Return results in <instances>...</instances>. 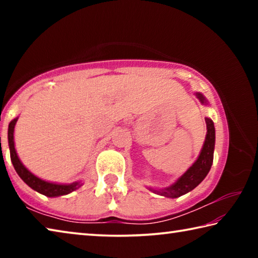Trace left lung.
Masks as SVG:
<instances>
[{
  "mask_svg": "<svg viewBox=\"0 0 258 258\" xmlns=\"http://www.w3.org/2000/svg\"><path fill=\"white\" fill-rule=\"evenodd\" d=\"M195 94L203 104H208L207 99L204 97V94L200 92H196ZM205 121H206L207 126V133L197 160L173 184L164 187V189H154V187H148V189L154 192V194L163 196V197L174 199L192 191L196 186L203 182L204 178L207 176L208 172L211 171L214 159V149H215V127H214V121L211 118H208V117L205 118Z\"/></svg>",
  "mask_w": 258,
  "mask_h": 258,
  "instance_id": "left-lung-1",
  "label": "left lung"
}]
</instances>
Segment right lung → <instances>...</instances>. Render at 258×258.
I'll return each mask as SVG.
<instances>
[{"mask_svg": "<svg viewBox=\"0 0 258 258\" xmlns=\"http://www.w3.org/2000/svg\"><path fill=\"white\" fill-rule=\"evenodd\" d=\"M17 120H18V117L15 119H12L9 124L8 128V142H9V149H10V157L11 161L14 164V167L16 172L20 176L21 180H23L26 184L32 187L33 190L40 192L41 195H44L46 197H59V196H64L71 194V192L77 190L78 187L82 186V181L73 182L69 183V184H60V183H54V182H49L45 180H42V178L37 177L36 175L28 171L27 168L25 167V165L21 163L19 159L18 154H17L16 148H15V126Z\"/></svg>", "mask_w": 258, "mask_h": 258, "instance_id": "1", "label": "right lung"}]
</instances>
